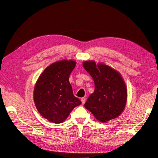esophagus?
Wrapping results in <instances>:
<instances>
[{"instance_id": "esophagus-1", "label": "esophagus", "mask_w": 158, "mask_h": 158, "mask_svg": "<svg viewBox=\"0 0 158 158\" xmlns=\"http://www.w3.org/2000/svg\"><path fill=\"white\" fill-rule=\"evenodd\" d=\"M81 102H82V104H84L85 103V102H86V98H85V97H82V98H81Z\"/></svg>"}]
</instances>
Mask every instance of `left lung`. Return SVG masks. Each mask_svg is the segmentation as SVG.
Returning a JSON list of instances; mask_svg holds the SVG:
<instances>
[{"label":"left lung","mask_w":158,"mask_h":158,"mask_svg":"<svg viewBox=\"0 0 158 158\" xmlns=\"http://www.w3.org/2000/svg\"><path fill=\"white\" fill-rule=\"evenodd\" d=\"M92 77L95 90L85 107L101 122L116 118L122 113L127 102V88L120 74L110 66L94 61L82 63Z\"/></svg>","instance_id":"obj_1"}]
</instances>
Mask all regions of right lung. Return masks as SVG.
<instances>
[{
    "instance_id": "1",
    "label": "right lung",
    "mask_w": 158,
    "mask_h": 158,
    "mask_svg": "<svg viewBox=\"0 0 158 158\" xmlns=\"http://www.w3.org/2000/svg\"><path fill=\"white\" fill-rule=\"evenodd\" d=\"M76 61L55 62L42 72L34 89V101L38 112L48 121L60 123L81 101L73 94L69 76Z\"/></svg>"
}]
</instances>
